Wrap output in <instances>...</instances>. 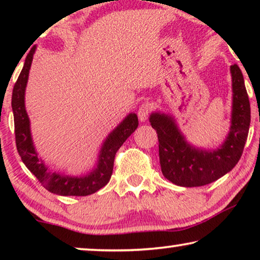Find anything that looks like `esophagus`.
<instances>
[{"instance_id":"34e87169","label":"esophagus","mask_w":260,"mask_h":260,"mask_svg":"<svg viewBox=\"0 0 260 260\" xmlns=\"http://www.w3.org/2000/svg\"><path fill=\"white\" fill-rule=\"evenodd\" d=\"M151 113V105L149 103H143L138 109V118H140L141 122H144V120L148 119V117L150 116Z\"/></svg>"}]
</instances>
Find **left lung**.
Instances as JSON below:
<instances>
[{
	"instance_id": "left-lung-1",
	"label": "left lung",
	"mask_w": 260,
	"mask_h": 260,
	"mask_svg": "<svg viewBox=\"0 0 260 260\" xmlns=\"http://www.w3.org/2000/svg\"><path fill=\"white\" fill-rule=\"evenodd\" d=\"M233 110L230 134L221 148L207 151L191 147L169 116L152 113L150 124L157 133L162 174L181 187L212 183L231 172L239 161L251 123V108L243 73L237 63L231 66Z\"/></svg>"
}]
</instances>
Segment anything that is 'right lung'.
Masks as SVG:
<instances>
[{"instance_id":"1","label":"right lung","mask_w":260,"mask_h":260,"mask_svg":"<svg viewBox=\"0 0 260 260\" xmlns=\"http://www.w3.org/2000/svg\"><path fill=\"white\" fill-rule=\"evenodd\" d=\"M35 48L27 55L23 69L17 78L13 88L12 108L14 113V125H15L16 149L21 159L30 173L40 181V183L51 193L62 197H86L93 194L108 184L111 179L113 162L116 152L122 147L126 138L137 129V115L130 113L111 134L103 144L97 168L85 176H65L55 172H49L45 163L38 157L33 141H31L29 118L24 108V90L28 80V74L33 60Z\"/></svg>"}]
</instances>
